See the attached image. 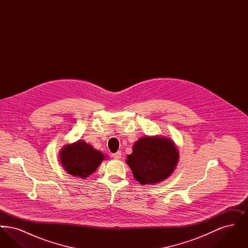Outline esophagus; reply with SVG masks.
<instances>
[{
  "instance_id": "esophagus-1",
  "label": "esophagus",
  "mask_w": 248,
  "mask_h": 248,
  "mask_svg": "<svg viewBox=\"0 0 248 248\" xmlns=\"http://www.w3.org/2000/svg\"><path fill=\"white\" fill-rule=\"evenodd\" d=\"M112 157H113L114 159H116V160H119V159H121V157H122V153H121V152H117L116 154H112Z\"/></svg>"
}]
</instances>
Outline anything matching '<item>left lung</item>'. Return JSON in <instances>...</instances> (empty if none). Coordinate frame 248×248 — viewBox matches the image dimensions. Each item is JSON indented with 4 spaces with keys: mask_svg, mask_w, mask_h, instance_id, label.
<instances>
[{
    "mask_svg": "<svg viewBox=\"0 0 248 248\" xmlns=\"http://www.w3.org/2000/svg\"><path fill=\"white\" fill-rule=\"evenodd\" d=\"M178 160L176 146L162 137H143L135 143L126 163L142 185L155 184L169 177Z\"/></svg>",
    "mask_w": 248,
    "mask_h": 248,
    "instance_id": "obj_1",
    "label": "left lung"
}]
</instances>
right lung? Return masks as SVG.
Wrapping results in <instances>:
<instances>
[{"label":"right lung","instance_id":"obj_1","mask_svg":"<svg viewBox=\"0 0 248 248\" xmlns=\"http://www.w3.org/2000/svg\"><path fill=\"white\" fill-rule=\"evenodd\" d=\"M104 160V155L83 140L66 145L60 152V162L65 170L72 176H90Z\"/></svg>","mask_w":248,"mask_h":248}]
</instances>
